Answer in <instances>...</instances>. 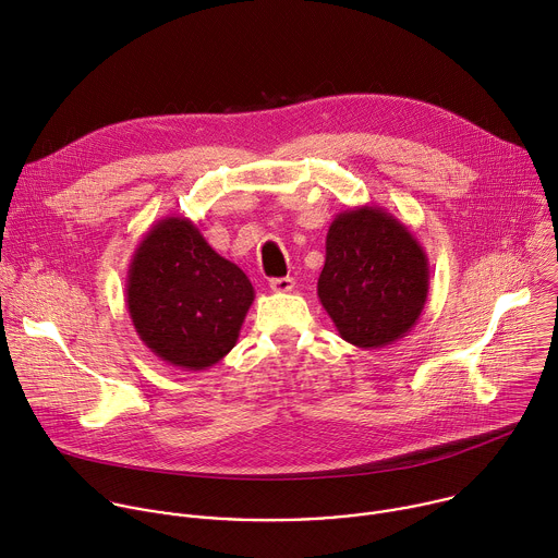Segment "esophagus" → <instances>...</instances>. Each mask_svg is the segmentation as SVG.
<instances>
[{
  "label": "esophagus",
  "instance_id": "esophagus-1",
  "mask_svg": "<svg viewBox=\"0 0 558 558\" xmlns=\"http://www.w3.org/2000/svg\"><path fill=\"white\" fill-rule=\"evenodd\" d=\"M269 287H271V291H276V293H287V291H291L293 287H295V280L293 278H271L269 280Z\"/></svg>",
  "mask_w": 558,
  "mask_h": 558
}]
</instances>
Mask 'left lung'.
Masks as SVG:
<instances>
[{"mask_svg":"<svg viewBox=\"0 0 558 558\" xmlns=\"http://www.w3.org/2000/svg\"><path fill=\"white\" fill-rule=\"evenodd\" d=\"M428 284V256L402 220L377 205L333 218L317 298L342 340L381 349L404 338L420 320Z\"/></svg>","mask_w":558,"mask_h":558,"instance_id":"obj_1","label":"left lung"}]
</instances>
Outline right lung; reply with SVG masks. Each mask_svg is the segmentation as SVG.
<instances>
[{"label":"right lung","instance_id":"obj_1","mask_svg":"<svg viewBox=\"0 0 558 558\" xmlns=\"http://www.w3.org/2000/svg\"><path fill=\"white\" fill-rule=\"evenodd\" d=\"M256 293L183 216L149 227L134 250L125 302L141 342L163 362L205 371L238 342Z\"/></svg>","mask_w":558,"mask_h":558}]
</instances>
